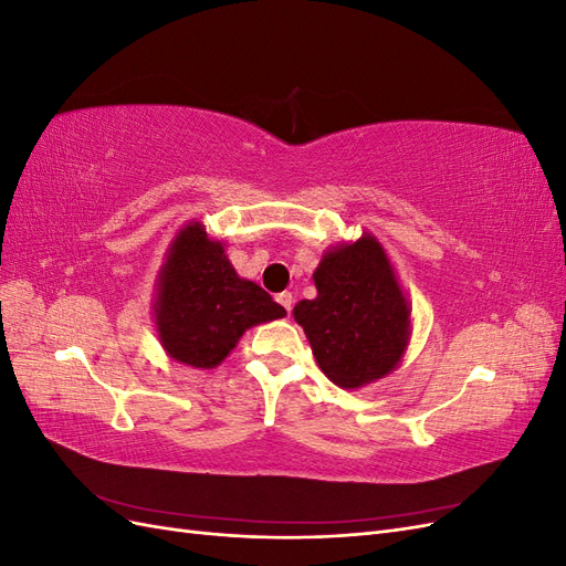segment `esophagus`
<instances>
[{"instance_id": "esophagus-1", "label": "esophagus", "mask_w": 566, "mask_h": 566, "mask_svg": "<svg viewBox=\"0 0 566 566\" xmlns=\"http://www.w3.org/2000/svg\"><path fill=\"white\" fill-rule=\"evenodd\" d=\"M276 302L283 306V310L290 314V312H293V293H281V295H276Z\"/></svg>"}]
</instances>
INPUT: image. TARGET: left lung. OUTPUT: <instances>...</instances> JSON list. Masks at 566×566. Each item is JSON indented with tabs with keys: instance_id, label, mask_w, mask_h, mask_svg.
<instances>
[{
	"instance_id": "left-lung-1",
	"label": "left lung",
	"mask_w": 566,
	"mask_h": 566,
	"mask_svg": "<svg viewBox=\"0 0 566 566\" xmlns=\"http://www.w3.org/2000/svg\"><path fill=\"white\" fill-rule=\"evenodd\" d=\"M316 297L295 304L318 368L342 389L385 378L410 342V304L387 250L364 231L323 252L314 271Z\"/></svg>"
}]
</instances>
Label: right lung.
I'll return each mask as SVG.
<instances>
[{"mask_svg":"<svg viewBox=\"0 0 566 566\" xmlns=\"http://www.w3.org/2000/svg\"><path fill=\"white\" fill-rule=\"evenodd\" d=\"M266 290L235 273L227 243L188 221L169 243L156 279L153 321L165 354L198 370L217 368L252 325L283 318Z\"/></svg>","mask_w":566,"mask_h":566,"instance_id":"obj_1","label":"right lung"}]
</instances>
